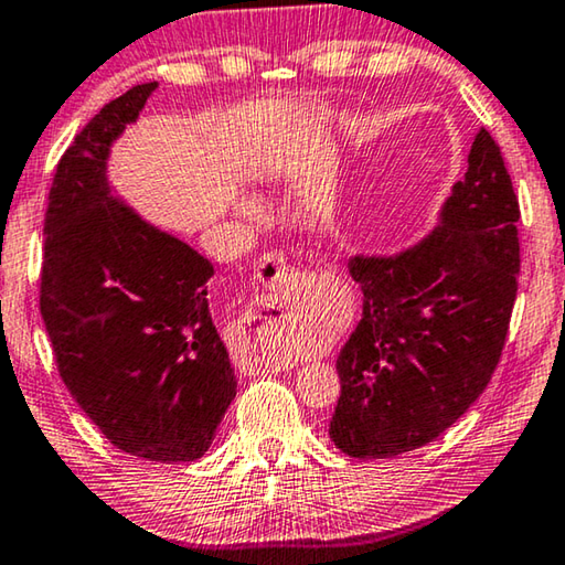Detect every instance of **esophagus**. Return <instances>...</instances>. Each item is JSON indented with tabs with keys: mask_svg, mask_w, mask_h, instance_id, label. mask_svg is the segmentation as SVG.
Instances as JSON below:
<instances>
[{
	"mask_svg": "<svg viewBox=\"0 0 565 565\" xmlns=\"http://www.w3.org/2000/svg\"><path fill=\"white\" fill-rule=\"evenodd\" d=\"M294 266L286 262L284 254H266L262 262L256 264V279L262 281L268 291H289V284L294 281ZM241 370L248 374H268L281 372V364L276 360H268L264 354H256L254 360L241 362Z\"/></svg>",
	"mask_w": 565,
	"mask_h": 565,
	"instance_id": "34e87169",
	"label": "esophagus"
}]
</instances>
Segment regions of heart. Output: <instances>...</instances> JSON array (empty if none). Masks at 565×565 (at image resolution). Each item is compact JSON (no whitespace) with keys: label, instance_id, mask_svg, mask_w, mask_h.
Instances as JSON below:
<instances>
[{"label":"heart","instance_id":"obj_1","mask_svg":"<svg viewBox=\"0 0 565 565\" xmlns=\"http://www.w3.org/2000/svg\"><path fill=\"white\" fill-rule=\"evenodd\" d=\"M236 211L241 213V216H248V218L258 216V209H256V203H250V201H238V203H236Z\"/></svg>","mask_w":565,"mask_h":565}]
</instances>
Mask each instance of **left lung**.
Masks as SVG:
<instances>
[{"label":"left lung","instance_id":"8db88e82","mask_svg":"<svg viewBox=\"0 0 565 565\" xmlns=\"http://www.w3.org/2000/svg\"><path fill=\"white\" fill-rule=\"evenodd\" d=\"M521 218L500 148L480 128L435 228L397 254H356L364 311L337 360L329 437L349 458H395L440 437L495 372L513 311Z\"/></svg>","mask_w":565,"mask_h":565}]
</instances>
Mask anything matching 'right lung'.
Instances as JSON below:
<instances>
[{
    "instance_id": "right-lung-1",
    "label": "right lung",
    "mask_w": 565,
    "mask_h": 565,
    "mask_svg": "<svg viewBox=\"0 0 565 565\" xmlns=\"http://www.w3.org/2000/svg\"><path fill=\"white\" fill-rule=\"evenodd\" d=\"M158 83L107 103L62 156L44 213L40 311L60 377L122 452L193 462L236 374L209 309L213 264L120 199L113 146Z\"/></svg>"
}]
</instances>
